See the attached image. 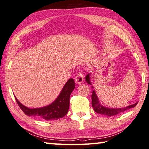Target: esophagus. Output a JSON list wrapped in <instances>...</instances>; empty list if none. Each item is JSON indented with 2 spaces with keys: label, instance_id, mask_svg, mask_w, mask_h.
I'll use <instances>...</instances> for the list:
<instances>
[{
  "label": "esophagus",
  "instance_id": "34e87169",
  "mask_svg": "<svg viewBox=\"0 0 149 149\" xmlns=\"http://www.w3.org/2000/svg\"><path fill=\"white\" fill-rule=\"evenodd\" d=\"M84 81V75L82 72H79L77 75L75 77V82H76L77 84H80Z\"/></svg>",
  "mask_w": 149,
  "mask_h": 149
}]
</instances>
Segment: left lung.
I'll list each match as a JSON object with an SVG mask.
<instances>
[{"instance_id": "left-lung-1", "label": "left lung", "mask_w": 149, "mask_h": 149, "mask_svg": "<svg viewBox=\"0 0 149 149\" xmlns=\"http://www.w3.org/2000/svg\"><path fill=\"white\" fill-rule=\"evenodd\" d=\"M85 80L88 84L92 85V82H91L90 80V73L88 74L86 76ZM92 88H93L92 90V105L93 107V110L97 113L103 114V115L108 116H112L114 115H116V114L122 113V112H124L127 110H128L130 109L134 108L135 106H136L137 103H135L133 105H129L126 107L124 108H108L106 107L105 106H103L101 105V103L99 101V99L97 96V94L95 92V90H93V87L92 86Z\"/></svg>"}]
</instances>
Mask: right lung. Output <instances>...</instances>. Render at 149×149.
I'll list each match as a JSON object with an SVG mask.
<instances>
[{"label":"right lung","instance_id":"obj_1","mask_svg":"<svg viewBox=\"0 0 149 149\" xmlns=\"http://www.w3.org/2000/svg\"><path fill=\"white\" fill-rule=\"evenodd\" d=\"M75 84L72 79L65 83L63 88L56 100L49 105L40 108L30 109L22 105L15 97L18 105L26 115L35 116L44 120H54L61 118L68 113L69 108L70 93L74 89Z\"/></svg>","mask_w":149,"mask_h":149}]
</instances>
